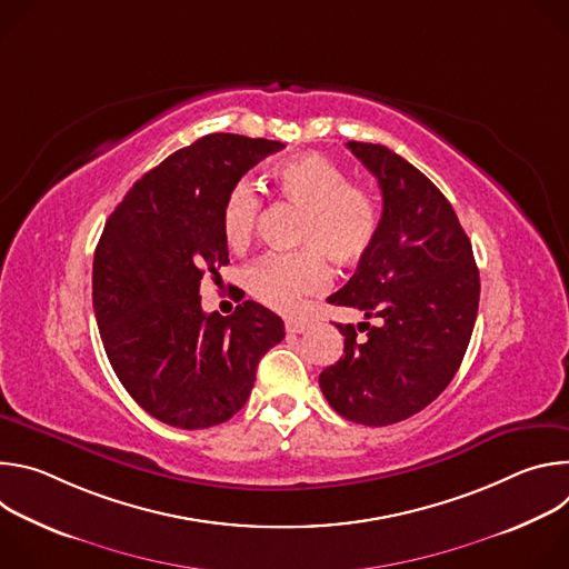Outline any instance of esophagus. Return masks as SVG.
I'll list each match as a JSON object with an SVG mask.
<instances>
[{"mask_svg":"<svg viewBox=\"0 0 569 569\" xmlns=\"http://www.w3.org/2000/svg\"><path fill=\"white\" fill-rule=\"evenodd\" d=\"M308 329V323L303 319H286V331L288 333H303Z\"/></svg>","mask_w":569,"mask_h":569,"instance_id":"esophagus-1","label":"esophagus"}]
</instances>
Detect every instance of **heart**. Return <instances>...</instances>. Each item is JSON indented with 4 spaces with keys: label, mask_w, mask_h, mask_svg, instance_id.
<instances>
[{
    "label": "heart",
    "mask_w": 569,
    "mask_h": 569,
    "mask_svg": "<svg viewBox=\"0 0 569 569\" xmlns=\"http://www.w3.org/2000/svg\"><path fill=\"white\" fill-rule=\"evenodd\" d=\"M277 193L301 211L297 252H272L252 263L246 283L252 297L295 312L308 295L323 290L331 270L323 254L342 266L358 263L373 248L380 227L378 202L369 189L351 184L347 171L321 152L281 161L270 173ZM261 198L246 180L236 182L220 209V229L231 250H246L257 229Z\"/></svg>",
    "instance_id": "heart-1"
}]
</instances>
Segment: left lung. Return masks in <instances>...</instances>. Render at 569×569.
<instances>
[{"label":"left lung","mask_w":569,"mask_h":569,"mask_svg":"<svg viewBox=\"0 0 569 569\" xmlns=\"http://www.w3.org/2000/svg\"><path fill=\"white\" fill-rule=\"evenodd\" d=\"M347 148L378 180L382 216L373 248L349 283L329 297L365 319L338 323L345 356L319 373L331 408L380 428L421 412L450 385L468 349L479 272L470 240L446 196L408 159L380 143Z\"/></svg>","instance_id":"left-lung-1"}]
</instances>
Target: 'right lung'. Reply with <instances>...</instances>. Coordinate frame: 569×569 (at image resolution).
I'll list each match as a JSON object with an SVG mask.
<instances>
[{
	"instance_id": "obj_1",
	"label": "right lung",
	"mask_w": 569,
	"mask_h": 569,
	"mask_svg": "<svg viewBox=\"0 0 569 569\" xmlns=\"http://www.w3.org/2000/svg\"><path fill=\"white\" fill-rule=\"evenodd\" d=\"M281 141L216 132L169 154L126 193L94 252L92 301L108 360L157 421L202 430L229 421L283 340L257 301L207 315L200 281L229 263L220 229L227 191Z\"/></svg>"
}]
</instances>
